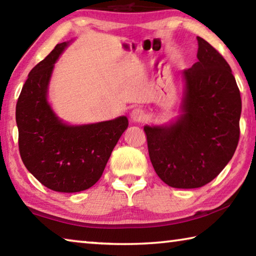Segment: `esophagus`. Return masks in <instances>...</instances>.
I'll use <instances>...</instances> for the list:
<instances>
[{
	"instance_id": "1",
	"label": "esophagus",
	"mask_w": 256,
	"mask_h": 256,
	"mask_svg": "<svg viewBox=\"0 0 256 256\" xmlns=\"http://www.w3.org/2000/svg\"><path fill=\"white\" fill-rule=\"evenodd\" d=\"M130 118H131V120L134 123L144 122V120H146V112L142 110H140V108H136V110H133L131 112Z\"/></svg>"
}]
</instances>
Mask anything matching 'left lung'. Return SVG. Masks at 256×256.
<instances>
[{
  "label": "left lung",
  "instance_id": "obj_1",
  "mask_svg": "<svg viewBox=\"0 0 256 256\" xmlns=\"http://www.w3.org/2000/svg\"><path fill=\"white\" fill-rule=\"evenodd\" d=\"M198 62L183 72L182 114L164 126H144L151 164L176 188H196L220 174L240 141L242 99L226 60L198 37Z\"/></svg>",
  "mask_w": 256,
  "mask_h": 256
}]
</instances>
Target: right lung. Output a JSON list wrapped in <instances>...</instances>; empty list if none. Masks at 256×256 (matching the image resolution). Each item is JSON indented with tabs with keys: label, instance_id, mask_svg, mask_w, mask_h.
<instances>
[{
	"label": "right lung",
	"instance_id": "1",
	"mask_svg": "<svg viewBox=\"0 0 256 256\" xmlns=\"http://www.w3.org/2000/svg\"><path fill=\"white\" fill-rule=\"evenodd\" d=\"M68 45H56L30 71L16 102V120L26 168L50 190L74 193L88 190L100 178L128 120L120 116L72 126L54 114L47 102V90L54 63Z\"/></svg>",
	"mask_w": 256,
	"mask_h": 256
}]
</instances>
